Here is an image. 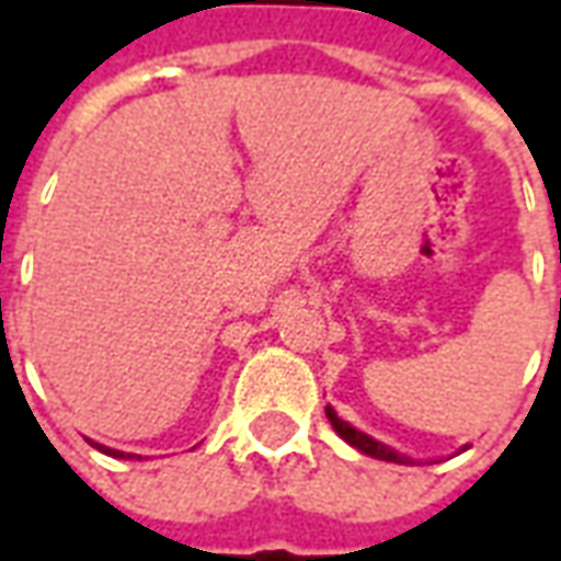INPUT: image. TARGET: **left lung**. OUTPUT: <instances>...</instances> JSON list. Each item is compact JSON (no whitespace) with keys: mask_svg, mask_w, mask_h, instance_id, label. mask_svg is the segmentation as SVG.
Listing matches in <instances>:
<instances>
[{"mask_svg":"<svg viewBox=\"0 0 561 561\" xmlns=\"http://www.w3.org/2000/svg\"><path fill=\"white\" fill-rule=\"evenodd\" d=\"M328 412V421L333 423V430L348 442L352 447H357L360 454H366V457H376V459H388V462H409V457H402V454H397V450H390L388 445H381V442H376V438H369L366 433H360V430H354L352 423H345L340 417V414L333 412V405H328L324 409Z\"/></svg>","mask_w":561,"mask_h":561,"instance_id":"1","label":"left lung"}]
</instances>
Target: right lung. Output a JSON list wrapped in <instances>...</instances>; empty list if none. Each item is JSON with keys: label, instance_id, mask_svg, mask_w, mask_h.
I'll use <instances>...</instances> for the list:
<instances>
[{"label": "right lung", "instance_id": "obj_1", "mask_svg": "<svg viewBox=\"0 0 561 561\" xmlns=\"http://www.w3.org/2000/svg\"><path fill=\"white\" fill-rule=\"evenodd\" d=\"M99 450H104V454H111V457H119V459H126V454L123 450H111V447H102V445H95ZM128 457H135V454H128Z\"/></svg>", "mask_w": 561, "mask_h": 561}]
</instances>
